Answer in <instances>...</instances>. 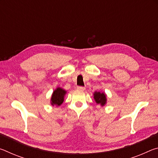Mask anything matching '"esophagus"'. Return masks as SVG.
<instances>
[{
	"mask_svg": "<svg viewBox=\"0 0 158 158\" xmlns=\"http://www.w3.org/2000/svg\"><path fill=\"white\" fill-rule=\"evenodd\" d=\"M77 89L78 90H84L85 89V87H83V86H77Z\"/></svg>",
	"mask_w": 158,
	"mask_h": 158,
	"instance_id": "34e87169",
	"label": "esophagus"
}]
</instances>
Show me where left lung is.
I'll list each match as a JSON object with an SVG mask.
<instances>
[{"instance_id": "obj_1", "label": "left lung", "mask_w": 158, "mask_h": 158, "mask_svg": "<svg viewBox=\"0 0 158 158\" xmlns=\"http://www.w3.org/2000/svg\"><path fill=\"white\" fill-rule=\"evenodd\" d=\"M93 98L95 101V102L100 105V106H104L106 104V95L105 93L95 91L93 93Z\"/></svg>"}]
</instances>
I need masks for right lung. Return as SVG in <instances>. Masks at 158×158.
<instances>
[{
	"label": "right lung",
	"mask_w": 158,
	"mask_h": 158,
	"mask_svg": "<svg viewBox=\"0 0 158 158\" xmlns=\"http://www.w3.org/2000/svg\"><path fill=\"white\" fill-rule=\"evenodd\" d=\"M67 91L65 90L60 87H57L54 90L52 95V98H51V105L52 106H59L62 105L64 98L66 95Z\"/></svg>",
	"instance_id": "obj_1"
}]
</instances>
